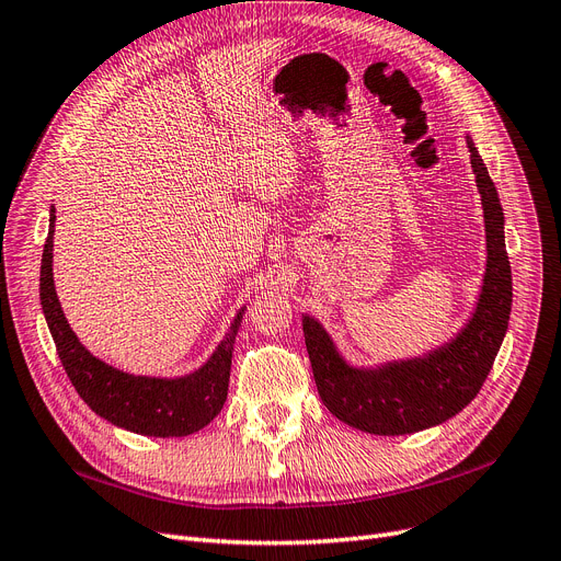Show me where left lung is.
I'll use <instances>...</instances> for the list:
<instances>
[{
    "label": "left lung",
    "instance_id": "obj_1",
    "mask_svg": "<svg viewBox=\"0 0 561 561\" xmlns=\"http://www.w3.org/2000/svg\"><path fill=\"white\" fill-rule=\"evenodd\" d=\"M467 148L483 205L488 261L479 302L458 333L423 356L356 367L344 360L314 317L302 314L319 396L328 411L351 427L398 437L446 423L479 396L504 342L513 302L504 210L471 136Z\"/></svg>",
    "mask_w": 561,
    "mask_h": 561
}]
</instances>
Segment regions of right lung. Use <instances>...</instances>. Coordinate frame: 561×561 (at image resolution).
Masks as SVG:
<instances>
[{
    "mask_svg": "<svg viewBox=\"0 0 561 561\" xmlns=\"http://www.w3.org/2000/svg\"><path fill=\"white\" fill-rule=\"evenodd\" d=\"M53 236L55 207H50V228L41 256V307L57 346V356L67 369L78 396L108 423L142 437H186L210 423L221 411L231 377L233 342L244 307L231 321L224 340L198 369L184 377H136L92 356L71 330L55 291L53 279Z\"/></svg>",
    "mask_w": 561,
    "mask_h": 561,
    "instance_id": "add662e5",
    "label": "right lung"
}]
</instances>
